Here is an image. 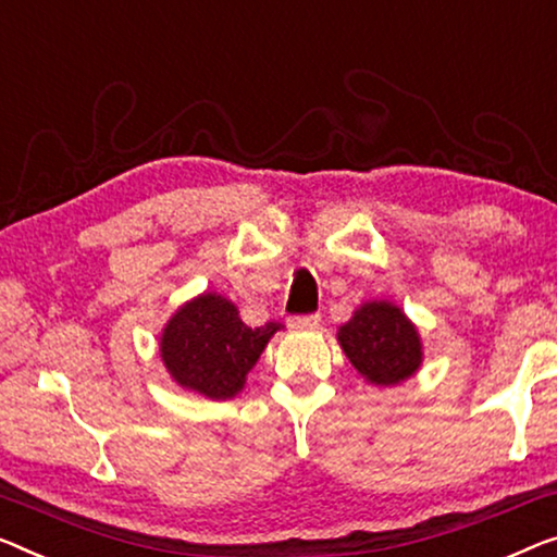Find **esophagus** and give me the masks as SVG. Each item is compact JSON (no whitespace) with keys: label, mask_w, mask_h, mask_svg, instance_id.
<instances>
[{"label":"esophagus","mask_w":557,"mask_h":557,"mask_svg":"<svg viewBox=\"0 0 557 557\" xmlns=\"http://www.w3.org/2000/svg\"><path fill=\"white\" fill-rule=\"evenodd\" d=\"M320 325V314H295V318H289V327H297V330H312Z\"/></svg>","instance_id":"obj_1"}]
</instances>
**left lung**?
Segmentation results:
<instances>
[{
    "label": "left lung",
    "mask_w": 557,
    "mask_h": 557,
    "mask_svg": "<svg viewBox=\"0 0 557 557\" xmlns=\"http://www.w3.org/2000/svg\"><path fill=\"white\" fill-rule=\"evenodd\" d=\"M337 343L358 375L375 387L400 385L422 364L418 327L389 300L362 302L337 330Z\"/></svg>",
    "instance_id": "1"
}]
</instances>
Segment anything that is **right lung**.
<instances>
[{
    "label": "right lung",
    "mask_w": 557,
    "mask_h": 557,
    "mask_svg": "<svg viewBox=\"0 0 557 557\" xmlns=\"http://www.w3.org/2000/svg\"><path fill=\"white\" fill-rule=\"evenodd\" d=\"M280 322L245 325L237 305L218 293H202L177 307L160 335V358L182 389L207 400L243 393L250 372Z\"/></svg>",
    "instance_id": "1"
}]
</instances>
